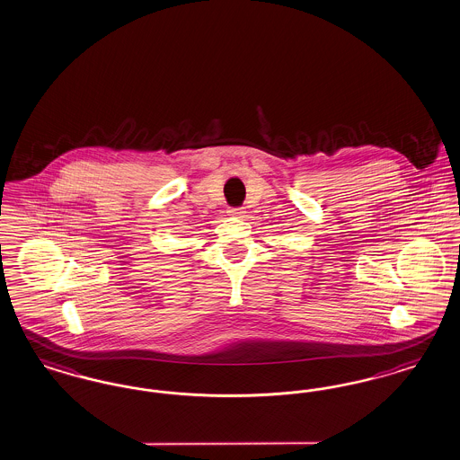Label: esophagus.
I'll list each match as a JSON object with an SVG mask.
<instances>
[{"instance_id":"esophagus-1","label":"esophagus","mask_w":460,"mask_h":460,"mask_svg":"<svg viewBox=\"0 0 460 460\" xmlns=\"http://www.w3.org/2000/svg\"><path fill=\"white\" fill-rule=\"evenodd\" d=\"M227 214L233 216V217H243V216L246 214V210H244V208H229Z\"/></svg>"}]
</instances>
